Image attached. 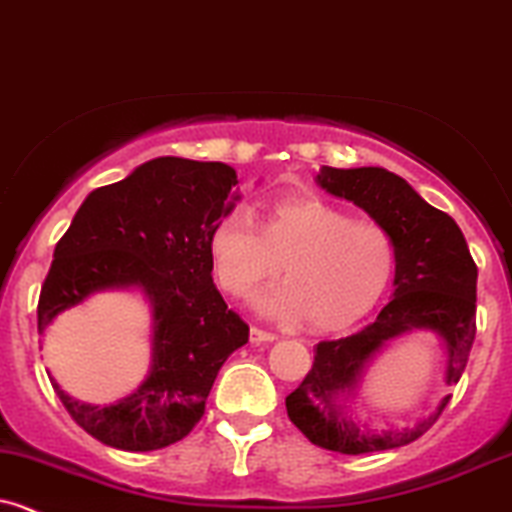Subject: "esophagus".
<instances>
[{"instance_id": "34e87169", "label": "esophagus", "mask_w": 512, "mask_h": 512, "mask_svg": "<svg viewBox=\"0 0 512 512\" xmlns=\"http://www.w3.org/2000/svg\"><path fill=\"white\" fill-rule=\"evenodd\" d=\"M250 341H252V343H272V341H277V333L262 331V328L252 326V328H250Z\"/></svg>"}]
</instances>
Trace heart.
I'll return each instance as SVG.
<instances>
[{
  "mask_svg": "<svg viewBox=\"0 0 512 512\" xmlns=\"http://www.w3.org/2000/svg\"><path fill=\"white\" fill-rule=\"evenodd\" d=\"M215 277L233 297L279 274L287 282L255 294L252 304L270 319L301 321L316 331H341L363 319L395 272V242L370 220L311 193H289L265 206L262 225L233 208L208 235Z\"/></svg>",
  "mask_w": 512,
  "mask_h": 512,
  "instance_id": "1",
  "label": "heart"
}]
</instances>
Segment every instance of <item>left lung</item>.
<instances>
[{
	"label": "left lung",
	"instance_id": "left-lung-1",
	"mask_svg": "<svg viewBox=\"0 0 512 512\" xmlns=\"http://www.w3.org/2000/svg\"><path fill=\"white\" fill-rule=\"evenodd\" d=\"M316 184L363 208L395 242V292L373 324L316 346L314 365L287 397V414L311 444L338 454H370L419 439L446 407L405 429L375 432L353 417L360 380L390 341L432 331L446 346V385L459 383L476 338V279L464 233L451 215L429 206L402 176L380 166H321Z\"/></svg>",
	"mask_w": 512,
	"mask_h": 512
}]
</instances>
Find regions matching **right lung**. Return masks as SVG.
<instances>
[{"label":"right lung","instance_id":"right-lung-1","mask_svg":"<svg viewBox=\"0 0 512 512\" xmlns=\"http://www.w3.org/2000/svg\"><path fill=\"white\" fill-rule=\"evenodd\" d=\"M238 174L223 161L159 157L95 188L53 250L39 297V333L61 311L107 289H137L152 309V368L115 405L80 402L53 380L63 407L90 437L122 451L184 439L250 326L213 284L208 235L233 211Z\"/></svg>","mask_w":512,"mask_h":512}]
</instances>
